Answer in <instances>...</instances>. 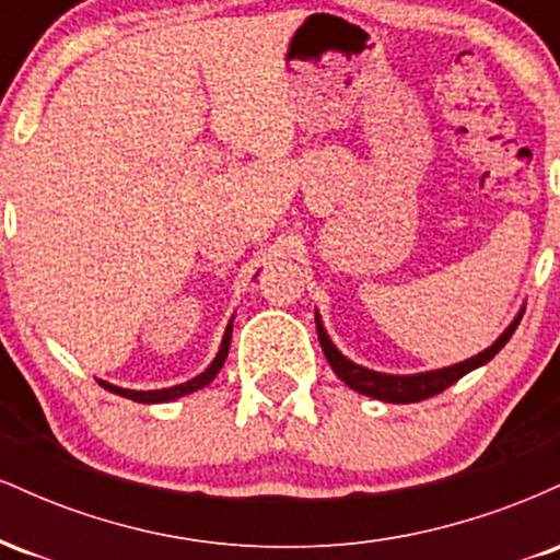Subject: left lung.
<instances>
[{
    "instance_id": "obj_1",
    "label": "left lung",
    "mask_w": 560,
    "mask_h": 560,
    "mask_svg": "<svg viewBox=\"0 0 560 560\" xmlns=\"http://www.w3.org/2000/svg\"><path fill=\"white\" fill-rule=\"evenodd\" d=\"M518 320H522V313H518L516 320H513V324L508 326L503 334H500L498 342H494L492 347H487V350L479 352V355L468 358V361L458 363V365H450V369L427 371V374H416V376L376 374V371H369V369H363V365H355L352 361H347L342 352L331 345V339L326 337L318 316H316V329H318V342H320V347H324L326 361H329L334 374L342 378L347 387L361 392V395L376 397V400H384V402H421V400H427V397H434V395H440V392H445L450 384L458 382V378L466 376L468 371L490 363L492 358L503 350L508 339L513 337Z\"/></svg>"
}]
</instances>
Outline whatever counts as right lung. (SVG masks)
<instances>
[{"label":"right lung","mask_w":560,"mask_h":560,"mask_svg":"<svg viewBox=\"0 0 560 560\" xmlns=\"http://www.w3.org/2000/svg\"><path fill=\"white\" fill-rule=\"evenodd\" d=\"M229 345H231V324H229L226 334H223L221 350H218L215 361L208 365V371H205V374L195 376V378H191V382H186V384H178V387H168V389H152V392H133V389H120V387H113V384H107V382H100V384H102V387H105V389L115 392V395H120V397H128V400H133V402H168V400H176V397H184V395H189V392H197V389H202L205 384H210V382H213V378L218 376V371H221L223 361H226V355H229Z\"/></svg>","instance_id":"add662e5"}]
</instances>
